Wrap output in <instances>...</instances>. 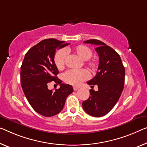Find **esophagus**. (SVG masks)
<instances>
[{"label":"esophagus","mask_w":147,"mask_h":147,"mask_svg":"<svg viewBox=\"0 0 147 147\" xmlns=\"http://www.w3.org/2000/svg\"><path fill=\"white\" fill-rule=\"evenodd\" d=\"M73 89H74V91H77V90H78L79 89H80V87H74Z\"/></svg>","instance_id":"esophagus-1"}]
</instances>
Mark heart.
<instances>
[{"label": "heart", "instance_id": "b5f03b06", "mask_svg": "<svg viewBox=\"0 0 147 147\" xmlns=\"http://www.w3.org/2000/svg\"><path fill=\"white\" fill-rule=\"evenodd\" d=\"M67 51H68L69 49H67ZM73 51L83 60L86 61L87 65L91 70H94L96 69L98 66L96 61L89 60L92 55V52L89 47L85 45H80L74 47ZM66 56L67 51L64 49H60L55 54L54 62L56 67L60 70L64 67ZM63 78L66 83L73 85H78L89 78V73L85 69H69L65 72Z\"/></svg>", "mask_w": 147, "mask_h": 147}]
</instances>
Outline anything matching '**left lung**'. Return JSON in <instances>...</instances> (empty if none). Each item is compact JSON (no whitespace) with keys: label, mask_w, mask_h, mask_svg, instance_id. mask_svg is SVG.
<instances>
[{"label":"left lung","mask_w":147,"mask_h":147,"mask_svg":"<svg viewBox=\"0 0 147 147\" xmlns=\"http://www.w3.org/2000/svg\"><path fill=\"white\" fill-rule=\"evenodd\" d=\"M97 46L95 51L99 57L96 75L87 82L92 89L98 86V91L90 90V96L83 101L82 107L90 116L101 117L108 114L118 102L123 89L125 68L121 58L111 47L96 39L84 41Z\"/></svg>","instance_id":"1"}]
</instances>
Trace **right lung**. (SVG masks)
<instances>
[{
    "label": "right lung",
    "instance_id": "obj_1",
    "mask_svg": "<svg viewBox=\"0 0 147 147\" xmlns=\"http://www.w3.org/2000/svg\"><path fill=\"white\" fill-rule=\"evenodd\" d=\"M68 45L55 39H44L27 52L22 62L20 80L25 96L31 107L43 116L60 113L74 91L71 85L62 83L57 78L58 69L54 62L56 49ZM52 81L60 85L55 92L47 86Z\"/></svg>",
    "mask_w": 147,
    "mask_h": 147
}]
</instances>
